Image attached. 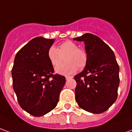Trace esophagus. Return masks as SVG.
<instances>
[{"mask_svg": "<svg viewBox=\"0 0 132 132\" xmlns=\"http://www.w3.org/2000/svg\"><path fill=\"white\" fill-rule=\"evenodd\" d=\"M72 76H66V80H69V79H71V78H72Z\"/></svg>", "mask_w": 132, "mask_h": 132, "instance_id": "esophagus-1", "label": "esophagus"}]
</instances>
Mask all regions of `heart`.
Segmentation results:
<instances>
[{"instance_id":"heart-1","label":"heart","mask_w":132,"mask_h":132,"mask_svg":"<svg viewBox=\"0 0 132 132\" xmlns=\"http://www.w3.org/2000/svg\"><path fill=\"white\" fill-rule=\"evenodd\" d=\"M47 56L54 67L59 65L64 58L66 62L59 65L55 69L56 72L61 75L72 74L77 71L78 68L83 69L88 61L86 52L78 49L77 44L71 41H66L61 43L58 49L51 46L48 49Z\"/></svg>"}]
</instances>
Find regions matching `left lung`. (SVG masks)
<instances>
[{"label":"left lung","instance_id":"1","mask_svg":"<svg viewBox=\"0 0 132 132\" xmlns=\"http://www.w3.org/2000/svg\"><path fill=\"white\" fill-rule=\"evenodd\" d=\"M73 39L84 42L88 57L85 69L74 76L76 102L87 112L102 113L117 97L119 65L113 51L96 35L86 33Z\"/></svg>","mask_w":132,"mask_h":132}]
</instances>
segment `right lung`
<instances>
[{
  "label": "right lung",
  "mask_w": 132,
  "mask_h": 132,
  "mask_svg": "<svg viewBox=\"0 0 132 132\" xmlns=\"http://www.w3.org/2000/svg\"><path fill=\"white\" fill-rule=\"evenodd\" d=\"M54 39L38 37L19 51L12 69L13 86L18 103L35 117L43 116L56 108L66 78L54 74L47 52Z\"/></svg>",
  "instance_id": "add662e5"
}]
</instances>
